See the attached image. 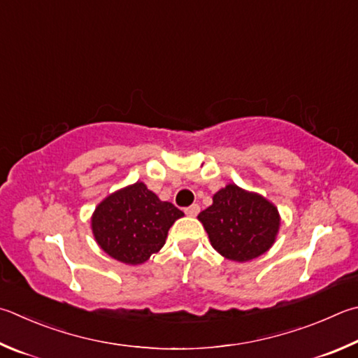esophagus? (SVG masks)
<instances>
[{"label":"esophagus","instance_id":"obj_1","mask_svg":"<svg viewBox=\"0 0 358 358\" xmlns=\"http://www.w3.org/2000/svg\"><path fill=\"white\" fill-rule=\"evenodd\" d=\"M199 211H200V206H199V205H196V203L191 205V206H187V208H185V213L187 214V216H191V217L197 216Z\"/></svg>","mask_w":358,"mask_h":358}]
</instances>
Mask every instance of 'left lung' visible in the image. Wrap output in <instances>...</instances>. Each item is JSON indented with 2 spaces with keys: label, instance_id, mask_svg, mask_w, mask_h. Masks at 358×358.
Wrapping results in <instances>:
<instances>
[{
  "label": "left lung",
  "instance_id": "8db88e82",
  "mask_svg": "<svg viewBox=\"0 0 358 358\" xmlns=\"http://www.w3.org/2000/svg\"><path fill=\"white\" fill-rule=\"evenodd\" d=\"M211 245L233 262H250L275 243L280 214L257 192L227 185L213 196V205L199 214Z\"/></svg>",
  "mask_w": 358,
  "mask_h": 358
}]
</instances>
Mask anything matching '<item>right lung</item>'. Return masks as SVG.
<instances>
[{
  "instance_id": "1",
  "label": "right lung",
  "mask_w": 358,
  "mask_h": 358,
  "mask_svg": "<svg viewBox=\"0 0 358 358\" xmlns=\"http://www.w3.org/2000/svg\"><path fill=\"white\" fill-rule=\"evenodd\" d=\"M183 211L138 181L101 200L90 219L96 244L125 264H142L164 245Z\"/></svg>"
}]
</instances>
